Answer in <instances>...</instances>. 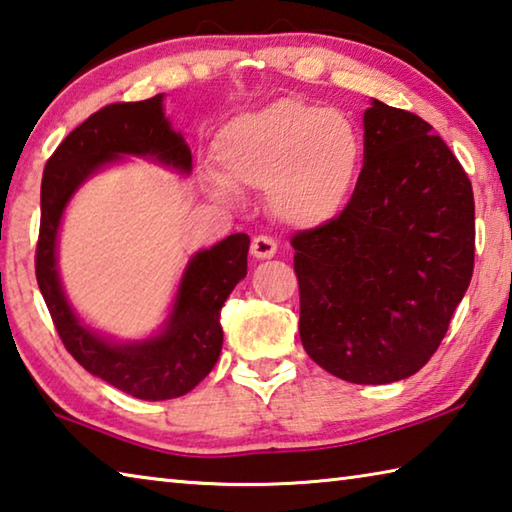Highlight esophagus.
<instances>
[{
    "mask_svg": "<svg viewBox=\"0 0 512 512\" xmlns=\"http://www.w3.org/2000/svg\"><path fill=\"white\" fill-rule=\"evenodd\" d=\"M276 254V242L270 236H256L251 240V256H256L258 261L272 258Z\"/></svg>",
    "mask_w": 512,
    "mask_h": 512,
    "instance_id": "1",
    "label": "esophagus"
}]
</instances>
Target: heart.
I'll return each mask as SVG.
<instances>
[{"instance_id":"b5f03b06","label":"heart","mask_w":512,"mask_h":512,"mask_svg":"<svg viewBox=\"0 0 512 512\" xmlns=\"http://www.w3.org/2000/svg\"><path fill=\"white\" fill-rule=\"evenodd\" d=\"M222 179L209 191L229 202L236 188H267V206L292 227L333 222L360 179L364 141L353 119L303 101H276L236 116L215 137Z\"/></svg>"}]
</instances>
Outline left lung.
<instances>
[{"instance_id":"1","label":"left lung","mask_w":512,"mask_h":512,"mask_svg":"<svg viewBox=\"0 0 512 512\" xmlns=\"http://www.w3.org/2000/svg\"><path fill=\"white\" fill-rule=\"evenodd\" d=\"M292 247L312 362L353 384L405 380L441 346L470 285L472 184L432 125L373 101L351 202Z\"/></svg>"}]
</instances>
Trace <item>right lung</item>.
Segmentation results:
<instances>
[{
	"mask_svg": "<svg viewBox=\"0 0 512 512\" xmlns=\"http://www.w3.org/2000/svg\"><path fill=\"white\" fill-rule=\"evenodd\" d=\"M121 155L155 157L188 173L191 150L170 128L161 94L139 103H112L69 132L49 157L40 191L35 279L71 357L96 378L139 400H170L195 389L222 351L220 310L247 276V233H233L195 254L179 283L164 333L139 344H112L78 321L62 292L56 240L62 211L85 179Z\"/></svg>",
	"mask_w": 512,
	"mask_h": 512,
	"instance_id": "right-lung-1",
	"label": "right lung"
}]
</instances>
